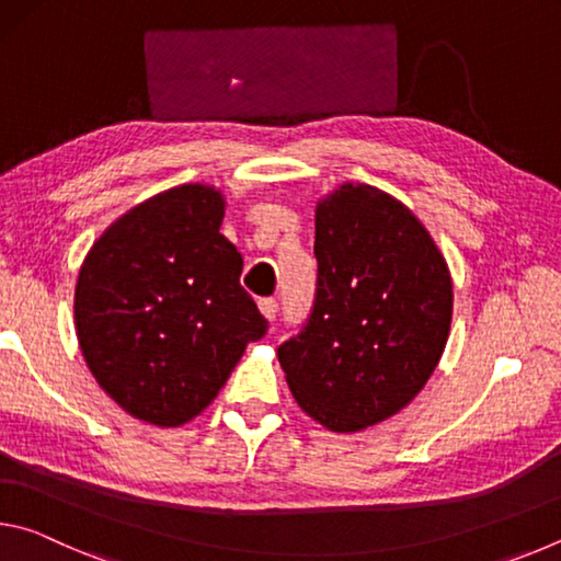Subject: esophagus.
Here are the masks:
<instances>
[{"label":"esophagus","instance_id":"34e87169","mask_svg":"<svg viewBox=\"0 0 561 561\" xmlns=\"http://www.w3.org/2000/svg\"><path fill=\"white\" fill-rule=\"evenodd\" d=\"M260 309H262V314H264V317H267L270 321H274V317H277L279 304H277V299L267 297V299H260Z\"/></svg>","mask_w":561,"mask_h":561}]
</instances>
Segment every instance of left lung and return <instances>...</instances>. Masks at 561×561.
Instances as JSON below:
<instances>
[{
	"instance_id": "8db88e82",
	"label": "left lung",
	"mask_w": 561,
	"mask_h": 561,
	"mask_svg": "<svg viewBox=\"0 0 561 561\" xmlns=\"http://www.w3.org/2000/svg\"><path fill=\"white\" fill-rule=\"evenodd\" d=\"M314 254V304L277 354L304 411L354 433L401 411L435 371L453 282L417 217L371 185L319 203Z\"/></svg>"
}]
</instances>
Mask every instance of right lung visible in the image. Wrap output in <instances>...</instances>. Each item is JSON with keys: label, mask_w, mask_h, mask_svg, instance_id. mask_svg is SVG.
I'll return each mask as SVG.
<instances>
[{"label": "right lung", "mask_w": 561, "mask_h": 561, "mask_svg": "<svg viewBox=\"0 0 561 561\" xmlns=\"http://www.w3.org/2000/svg\"><path fill=\"white\" fill-rule=\"evenodd\" d=\"M222 195L180 185L133 207L91 247L76 284L83 358L123 411L163 428L213 403L270 321L220 234Z\"/></svg>", "instance_id": "obj_1"}]
</instances>
